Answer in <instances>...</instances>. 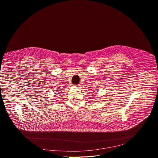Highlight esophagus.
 <instances>
[{"instance_id":"34e87169","label":"esophagus","mask_w":158,"mask_h":158,"mask_svg":"<svg viewBox=\"0 0 158 158\" xmlns=\"http://www.w3.org/2000/svg\"><path fill=\"white\" fill-rule=\"evenodd\" d=\"M74 86H75V87H76V88H80L81 85H79V84H77V85H74Z\"/></svg>"}]
</instances>
